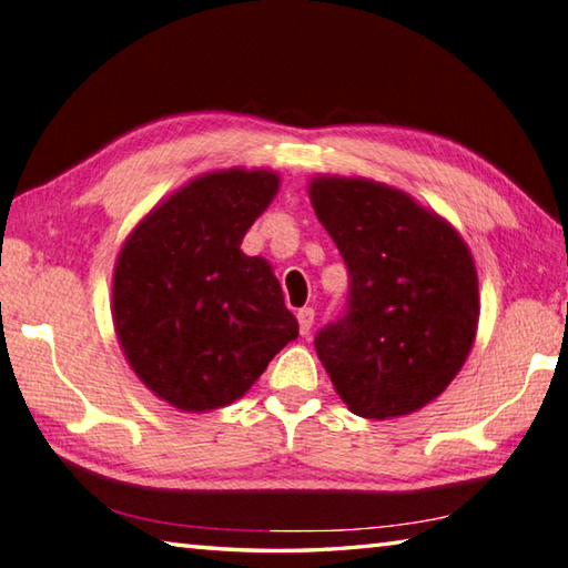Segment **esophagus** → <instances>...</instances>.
Segmentation results:
<instances>
[{"instance_id": "34e87169", "label": "esophagus", "mask_w": 568, "mask_h": 568, "mask_svg": "<svg viewBox=\"0 0 568 568\" xmlns=\"http://www.w3.org/2000/svg\"><path fill=\"white\" fill-rule=\"evenodd\" d=\"M313 320H315V311H313V307H301V311H297V323H301V335H311Z\"/></svg>"}]
</instances>
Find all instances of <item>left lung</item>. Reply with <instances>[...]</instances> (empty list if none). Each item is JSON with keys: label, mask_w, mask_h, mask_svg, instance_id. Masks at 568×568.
Returning <instances> with one entry per match:
<instances>
[{"label": "left lung", "mask_w": 568, "mask_h": 568, "mask_svg": "<svg viewBox=\"0 0 568 568\" xmlns=\"http://www.w3.org/2000/svg\"><path fill=\"white\" fill-rule=\"evenodd\" d=\"M311 201L347 265L343 317L315 349L349 412L412 415L445 392L479 320L477 267L459 233L407 193L367 179H315Z\"/></svg>", "instance_id": "obj_1"}]
</instances>
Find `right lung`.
I'll list each match as a JSON object with an SVG mask.
<instances>
[{
    "label": "right lung",
    "instance_id": "right-lung-1",
    "mask_svg": "<svg viewBox=\"0 0 568 568\" xmlns=\"http://www.w3.org/2000/svg\"><path fill=\"white\" fill-rule=\"evenodd\" d=\"M277 191L273 171H215L183 185L126 239L113 325L133 373L183 412L231 405L297 337L283 287L243 235Z\"/></svg>",
    "mask_w": 568,
    "mask_h": 568
}]
</instances>
